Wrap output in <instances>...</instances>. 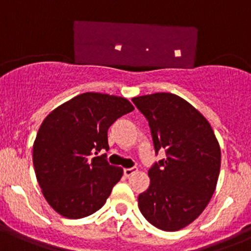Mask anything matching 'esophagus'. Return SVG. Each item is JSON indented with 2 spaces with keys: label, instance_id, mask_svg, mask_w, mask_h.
Returning a JSON list of instances; mask_svg holds the SVG:
<instances>
[{
  "label": "esophagus",
  "instance_id": "1",
  "mask_svg": "<svg viewBox=\"0 0 251 251\" xmlns=\"http://www.w3.org/2000/svg\"><path fill=\"white\" fill-rule=\"evenodd\" d=\"M137 172V168L136 167H131V168H125L124 170V175L126 176V177H130V176H132L133 173Z\"/></svg>",
  "mask_w": 251,
  "mask_h": 251
}]
</instances>
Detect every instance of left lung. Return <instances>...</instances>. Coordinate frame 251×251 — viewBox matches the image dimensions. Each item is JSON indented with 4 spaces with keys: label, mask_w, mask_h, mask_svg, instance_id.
I'll return each mask as SVG.
<instances>
[{
    "label": "left lung",
    "mask_w": 251,
    "mask_h": 251,
    "mask_svg": "<svg viewBox=\"0 0 251 251\" xmlns=\"http://www.w3.org/2000/svg\"><path fill=\"white\" fill-rule=\"evenodd\" d=\"M132 101L149 120L156 153L166 150L165 160L150 168L139 208L156 228L179 230L202 214L214 193L221 146L207 119L178 95L156 93Z\"/></svg>",
    "instance_id": "left-lung-1"
}]
</instances>
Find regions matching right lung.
<instances>
[{"label": "right lung", "instance_id": "1", "mask_svg": "<svg viewBox=\"0 0 251 251\" xmlns=\"http://www.w3.org/2000/svg\"><path fill=\"white\" fill-rule=\"evenodd\" d=\"M133 110L127 99L84 93L55 107L39 127L33 166L44 198L69 219L88 217L106 202L123 168L107 163V130Z\"/></svg>", "mask_w": 251, "mask_h": 251}]
</instances>
